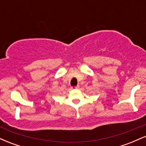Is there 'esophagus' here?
I'll return each instance as SVG.
<instances>
[{
    "mask_svg": "<svg viewBox=\"0 0 146 146\" xmlns=\"http://www.w3.org/2000/svg\"><path fill=\"white\" fill-rule=\"evenodd\" d=\"M79 87H80V86H72L71 88L72 89H74V88H79Z\"/></svg>",
    "mask_w": 146,
    "mask_h": 146,
    "instance_id": "obj_1",
    "label": "esophagus"
}]
</instances>
